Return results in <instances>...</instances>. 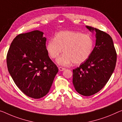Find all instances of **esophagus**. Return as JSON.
<instances>
[{
  "mask_svg": "<svg viewBox=\"0 0 122 122\" xmlns=\"http://www.w3.org/2000/svg\"><path fill=\"white\" fill-rule=\"evenodd\" d=\"M58 69H59V70L61 71H62L65 70V68H64V67H59Z\"/></svg>",
  "mask_w": 122,
  "mask_h": 122,
  "instance_id": "obj_1",
  "label": "esophagus"
}]
</instances>
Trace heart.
Instances as JSON below:
<instances>
[{
  "label": "heart",
  "instance_id": "heart-1",
  "mask_svg": "<svg viewBox=\"0 0 122 122\" xmlns=\"http://www.w3.org/2000/svg\"><path fill=\"white\" fill-rule=\"evenodd\" d=\"M94 42L89 35L78 31L65 30L57 33L54 39L46 45L49 57L55 59L61 52H65L57 60L58 64L67 66L72 62L80 64L85 62L92 52Z\"/></svg>",
  "mask_w": 122,
  "mask_h": 122
}]
</instances>
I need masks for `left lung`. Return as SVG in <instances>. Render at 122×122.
Masks as SVG:
<instances>
[{
  "label": "left lung",
  "mask_w": 122,
  "mask_h": 122,
  "mask_svg": "<svg viewBox=\"0 0 122 122\" xmlns=\"http://www.w3.org/2000/svg\"><path fill=\"white\" fill-rule=\"evenodd\" d=\"M86 27L92 33L95 31V46L87 61L73 70L72 83L78 93L91 96L100 91L111 77L117 54L108 34L93 27Z\"/></svg>",
  "instance_id": "1"
}]
</instances>
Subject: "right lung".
I'll list each match as a JSON object with an SVG mask.
<instances>
[{
	"label": "right lung",
	"mask_w": 122,
	"mask_h": 122,
	"mask_svg": "<svg viewBox=\"0 0 122 122\" xmlns=\"http://www.w3.org/2000/svg\"><path fill=\"white\" fill-rule=\"evenodd\" d=\"M44 33L34 30L18 35L7 52L9 74L24 94L34 99L48 93L58 69L46 50Z\"/></svg>",
	"instance_id": "obj_1"
}]
</instances>
